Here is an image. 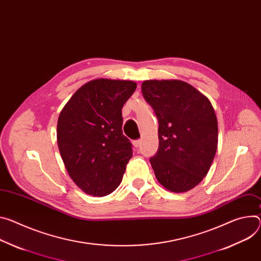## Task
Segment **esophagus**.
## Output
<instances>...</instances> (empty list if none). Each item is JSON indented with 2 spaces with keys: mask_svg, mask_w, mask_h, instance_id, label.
<instances>
[{
  "mask_svg": "<svg viewBox=\"0 0 261 261\" xmlns=\"http://www.w3.org/2000/svg\"><path fill=\"white\" fill-rule=\"evenodd\" d=\"M140 144H141V139H137V140H134V141H133V146H134L135 148H138V147L140 146Z\"/></svg>",
  "mask_w": 261,
  "mask_h": 261,
  "instance_id": "esophagus-1",
  "label": "esophagus"
}]
</instances>
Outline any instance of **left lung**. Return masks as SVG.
Returning <instances> with one entry per match:
<instances>
[{"label": "left lung", "mask_w": 261, "mask_h": 261, "mask_svg": "<svg viewBox=\"0 0 261 261\" xmlns=\"http://www.w3.org/2000/svg\"><path fill=\"white\" fill-rule=\"evenodd\" d=\"M145 100L158 118L159 148L150 158L158 182L185 193L207 175L218 149V120L210 101L181 80H147Z\"/></svg>", "instance_id": "obj_1"}]
</instances>
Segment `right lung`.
I'll return each mask as SVG.
<instances>
[{
  "label": "right lung",
  "instance_id": "add662e5",
  "mask_svg": "<svg viewBox=\"0 0 261 261\" xmlns=\"http://www.w3.org/2000/svg\"><path fill=\"white\" fill-rule=\"evenodd\" d=\"M135 89L133 81L92 80L59 114L61 158L69 177L89 196H107L122 182L132 157V145L122 130V108Z\"/></svg>",
  "mask_w": 261,
  "mask_h": 261
}]
</instances>
